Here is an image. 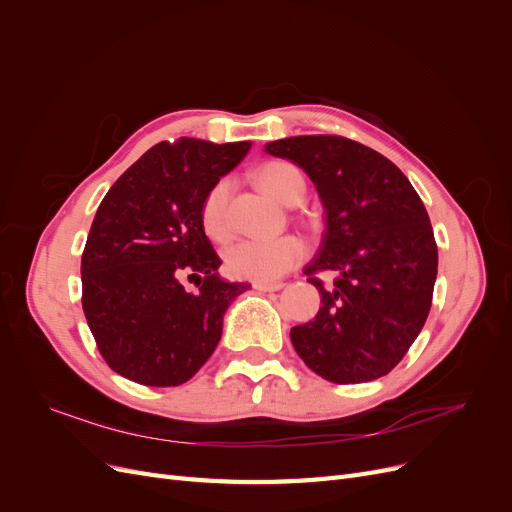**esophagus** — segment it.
Returning a JSON list of instances; mask_svg holds the SVG:
<instances>
[{
	"mask_svg": "<svg viewBox=\"0 0 512 512\" xmlns=\"http://www.w3.org/2000/svg\"><path fill=\"white\" fill-rule=\"evenodd\" d=\"M252 286L256 290H260V292H275V290H282L284 288L282 282H254Z\"/></svg>",
	"mask_w": 512,
	"mask_h": 512,
	"instance_id": "esophagus-1",
	"label": "esophagus"
}]
</instances>
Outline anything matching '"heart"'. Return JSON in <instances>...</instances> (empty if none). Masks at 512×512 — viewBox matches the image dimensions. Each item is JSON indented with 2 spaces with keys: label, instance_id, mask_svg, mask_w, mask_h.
I'll use <instances>...</instances> for the list:
<instances>
[{
  "label": "heart",
  "instance_id": "b5f03b06",
  "mask_svg": "<svg viewBox=\"0 0 512 512\" xmlns=\"http://www.w3.org/2000/svg\"><path fill=\"white\" fill-rule=\"evenodd\" d=\"M256 183L280 203L292 205L303 196L305 181L297 168L288 162H267L256 170ZM200 226L213 241H226L232 232L230 222V181L220 179L213 183L200 203ZM307 256L305 243L284 235L277 239H243L232 243L224 252V262L230 275L252 282H275L294 267H299Z\"/></svg>",
  "mask_w": 512,
  "mask_h": 512
}]
</instances>
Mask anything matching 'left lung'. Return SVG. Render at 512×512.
I'll return each mask as SVG.
<instances>
[{"instance_id": "1", "label": "left lung", "mask_w": 512, "mask_h": 512, "mask_svg": "<svg viewBox=\"0 0 512 512\" xmlns=\"http://www.w3.org/2000/svg\"><path fill=\"white\" fill-rule=\"evenodd\" d=\"M267 153L305 170L327 215L320 252L303 269L322 305L290 329L294 350L335 384L386 376L431 309L438 245L423 200L389 158L346 136H292ZM320 272L336 275L331 287Z\"/></svg>"}]
</instances>
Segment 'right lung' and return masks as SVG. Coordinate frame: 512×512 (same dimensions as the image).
<instances>
[{
  "mask_svg": "<svg viewBox=\"0 0 512 512\" xmlns=\"http://www.w3.org/2000/svg\"><path fill=\"white\" fill-rule=\"evenodd\" d=\"M250 143L196 138L151 147L106 192L81 258L83 312L106 365L145 386L188 382L247 284L220 280L200 203ZM190 279L198 291H185Z\"/></svg>",
  "mask_w": 512,
  "mask_h": 512,
  "instance_id": "obj_1",
  "label": "right lung"
}]
</instances>
